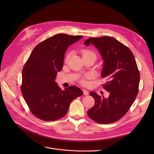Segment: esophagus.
<instances>
[{"label":"esophagus","mask_w":154,"mask_h":154,"mask_svg":"<svg viewBox=\"0 0 154 154\" xmlns=\"http://www.w3.org/2000/svg\"><path fill=\"white\" fill-rule=\"evenodd\" d=\"M82 91H83L84 95H88V92L87 90H85V89H83V90H82Z\"/></svg>","instance_id":"34e87169"}]
</instances>
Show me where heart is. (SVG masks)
Masks as SVG:
<instances>
[{"label": "heart", "mask_w": 154, "mask_h": 154, "mask_svg": "<svg viewBox=\"0 0 154 154\" xmlns=\"http://www.w3.org/2000/svg\"><path fill=\"white\" fill-rule=\"evenodd\" d=\"M82 55L83 56H84V55H88V54H94V53L92 52V51H90V50H88V49H84V50H82ZM69 54L66 56V60L67 61V60H68V59H69ZM80 83H81L82 85H87V77H83V78H82L81 79H80Z\"/></svg>", "instance_id": "obj_1"}]
</instances>
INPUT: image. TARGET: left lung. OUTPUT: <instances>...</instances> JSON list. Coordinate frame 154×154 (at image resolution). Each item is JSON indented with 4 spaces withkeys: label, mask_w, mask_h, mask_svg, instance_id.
Here are the masks:
<instances>
[{
    "label": "left lung",
    "mask_w": 154,
    "mask_h": 154,
    "mask_svg": "<svg viewBox=\"0 0 154 154\" xmlns=\"http://www.w3.org/2000/svg\"><path fill=\"white\" fill-rule=\"evenodd\" d=\"M90 43L98 48L103 58L101 76L107 81L102 86L110 95L104 98L91 92L95 104L87 115L99 124L114 123L126 114L138 94L139 70L130 48L116 38L90 37L84 42L86 45Z\"/></svg>",
    "instance_id": "1"
}]
</instances>
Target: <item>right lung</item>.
<instances>
[{
    "mask_svg": "<svg viewBox=\"0 0 154 154\" xmlns=\"http://www.w3.org/2000/svg\"><path fill=\"white\" fill-rule=\"evenodd\" d=\"M82 35L56 34L35 46L22 69L20 89L32 114L44 121H54L67 114L70 103L83 94L77 86L62 91L56 84L68 47Z\"/></svg>",
    "mask_w": 154,
    "mask_h": 154,
    "instance_id": "right-lung-1",
    "label": "right lung"
}]
</instances>
